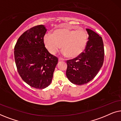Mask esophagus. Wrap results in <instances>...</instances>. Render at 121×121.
Segmentation results:
<instances>
[{
    "mask_svg": "<svg viewBox=\"0 0 121 121\" xmlns=\"http://www.w3.org/2000/svg\"><path fill=\"white\" fill-rule=\"evenodd\" d=\"M59 60H64V59H63V58H60V57H59Z\"/></svg>",
    "mask_w": 121,
    "mask_h": 121,
    "instance_id": "1",
    "label": "esophagus"
}]
</instances>
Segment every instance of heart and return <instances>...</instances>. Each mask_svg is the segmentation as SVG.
<instances>
[{"instance_id": "heart-1", "label": "heart", "mask_w": 121, "mask_h": 121, "mask_svg": "<svg viewBox=\"0 0 121 121\" xmlns=\"http://www.w3.org/2000/svg\"><path fill=\"white\" fill-rule=\"evenodd\" d=\"M88 34L85 30H75L68 29H58L53 35L47 34L44 36V42L48 51L54 54L62 47V53L69 57H77L83 52L86 46Z\"/></svg>"}]
</instances>
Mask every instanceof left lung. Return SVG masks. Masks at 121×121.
I'll use <instances>...</instances> for the list:
<instances>
[{
  "instance_id": "1",
  "label": "left lung",
  "mask_w": 121,
  "mask_h": 121,
  "mask_svg": "<svg viewBox=\"0 0 121 121\" xmlns=\"http://www.w3.org/2000/svg\"><path fill=\"white\" fill-rule=\"evenodd\" d=\"M86 31L89 40L84 52L67 60L66 75L70 82L77 85H84L92 80L104 63L105 52L102 37L91 30Z\"/></svg>"
}]
</instances>
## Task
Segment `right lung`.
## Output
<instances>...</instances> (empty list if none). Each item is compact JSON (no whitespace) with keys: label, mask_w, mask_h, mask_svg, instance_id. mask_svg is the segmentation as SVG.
<instances>
[{"label":"right lung","mask_w":121,"mask_h":121,"mask_svg":"<svg viewBox=\"0 0 121 121\" xmlns=\"http://www.w3.org/2000/svg\"><path fill=\"white\" fill-rule=\"evenodd\" d=\"M44 25L34 26L26 31L17 39L14 58L17 72L31 87L42 89L50 85L58 59L45 47Z\"/></svg>","instance_id":"add662e5"}]
</instances>
